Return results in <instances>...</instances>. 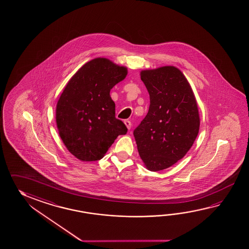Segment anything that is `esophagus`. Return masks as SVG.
I'll return each mask as SVG.
<instances>
[{"label":"esophagus","instance_id":"obj_1","mask_svg":"<svg viewBox=\"0 0 249 249\" xmlns=\"http://www.w3.org/2000/svg\"><path fill=\"white\" fill-rule=\"evenodd\" d=\"M124 124H125V125H126L127 128H128V130H130V129H131V127H132V123H131V121H129V120H125V121H124Z\"/></svg>","mask_w":249,"mask_h":249}]
</instances>
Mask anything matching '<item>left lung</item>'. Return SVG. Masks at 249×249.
<instances>
[{"label":"left lung","mask_w":249,"mask_h":249,"mask_svg":"<svg viewBox=\"0 0 249 249\" xmlns=\"http://www.w3.org/2000/svg\"><path fill=\"white\" fill-rule=\"evenodd\" d=\"M149 94L148 114L133 131L138 151L147 169H166L190 150L199 131L196 98L180 70L166 66L143 70Z\"/></svg>","instance_id":"1"}]
</instances>
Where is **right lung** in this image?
Segmentation results:
<instances>
[{
    "mask_svg": "<svg viewBox=\"0 0 249 249\" xmlns=\"http://www.w3.org/2000/svg\"><path fill=\"white\" fill-rule=\"evenodd\" d=\"M127 69L105 58L85 64L69 80L56 107L58 133L69 152L81 161L104 157L125 124L116 118L110 90L125 78Z\"/></svg>",
    "mask_w": 249,
    "mask_h": 249,
    "instance_id": "obj_1",
    "label": "right lung"
}]
</instances>
